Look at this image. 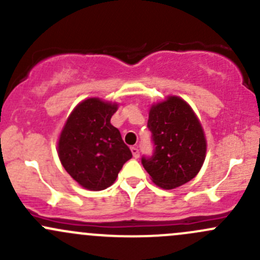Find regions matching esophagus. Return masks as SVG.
I'll use <instances>...</instances> for the list:
<instances>
[{"mask_svg": "<svg viewBox=\"0 0 260 260\" xmlns=\"http://www.w3.org/2000/svg\"><path fill=\"white\" fill-rule=\"evenodd\" d=\"M131 151H132V154L135 158H138V156H140V149L137 148V147H131Z\"/></svg>", "mask_w": 260, "mask_h": 260, "instance_id": "1", "label": "esophagus"}]
</instances>
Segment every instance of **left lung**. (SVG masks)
Wrapping results in <instances>:
<instances>
[{
    "instance_id": "1",
    "label": "left lung",
    "mask_w": 260,
    "mask_h": 260,
    "mask_svg": "<svg viewBox=\"0 0 260 260\" xmlns=\"http://www.w3.org/2000/svg\"><path fill=\"white\" fill-rule=\"evenodd\" d=\"M147 127L154 149L151 157H142V165L152 181L171 190L192 180L205 161L206 140L191 107L169 96L151 107Z\"/></svg>"
}]
</instances>
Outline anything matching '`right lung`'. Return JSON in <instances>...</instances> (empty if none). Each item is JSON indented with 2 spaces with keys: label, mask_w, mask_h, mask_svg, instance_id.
<instances>
[{
  "label": "right lung",
  "mask_w": 260,
  "mask_h": 260,
  "mask_svg": "<svg viewBox=\"0 0 260 260\" xmlns=\"http://www.w3.org/2000/svg\"><path fill=\"white\" fill-rule=\"evenodd\" d=\"M117 103L89 98L78 104L68 118L57 143L64 169L80 186L91 191L109 187L132 152L123 142L111 118Z\"/></svg>",
  "instance_id": "add662e5"
}]
</instances>
